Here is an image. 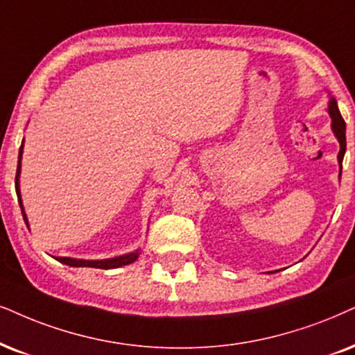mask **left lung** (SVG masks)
<instances>
[{
	"instance_id": "8db88e82",
	"label": "left lung",
	"mask_w": 355,
	"mask_h": 355,
	"mask_svg": "<svg viewBox=\"0 0 355 355\" xmlns=\"http://www.w3.org/2000/svg\"><path fill=\"white\" fill-rule=\"evenodd\" d=\"M327 113L331 116V128H333L334 136L338 137L340 150L338 154V160H339V178H340V172H343V159L345 154V123L343 119V116L339 113L338 107V101L334 100L333 96H329V103H327Z\"/></svg>"
}]
</instances>
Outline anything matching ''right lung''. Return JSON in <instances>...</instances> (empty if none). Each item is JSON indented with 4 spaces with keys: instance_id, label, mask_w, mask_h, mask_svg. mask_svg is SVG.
Here are the masks:
<instances>
[{
    "instance_id": "1",
    "label": "right lung",
    "mask_w": 355,
    "mask_h": 355,
    "mask_svg": "<svg viewBox=\"0 0 355 355\" xmlns=\"http://www.w3.org/2000/svg\"><path fill=\"white\" fill-rule=\"evenodd\" d=\"M22 147H24V141L19 147V157H17V170H16V195H17V201H19L21 211H22V218H24L26 224H28V216L24 213V206H22V200H21V190H19V173H21V159H22ZM139 257V250L131 254H124L119 255V257H113V259H105V260H83V259H71V257H55L60 263H65V266L70 267H93V268H118L123 266H129L132 263L134 260Z\"/></svg>"
}]
</instances>
